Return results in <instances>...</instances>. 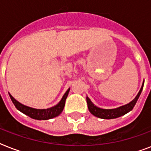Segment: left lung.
Wrapping results in <instances>:
<instances>
[{"label": "left lung", "instance_id": "8db88e82", "mask_svg": "<svg viewBox=\"0 0 151 151\" xmlns=\"http://www.w3.org/2000/svg\"><path fill=\"white\" fill-rule=\"evenodd\" d=\"M143 84H144V82L143 83L139 92V93L135 97V99L133 100H132L130 103H127L125 105L121 106L119 107L114 108V109H103V108L98 107L96 105H94L92 101L90 100L89 98L87 96L86 99H87L88 110L92 114H93L96 117H99V118H103V119H114V118H117V117H119L121 116L126 114L127 113L131 111L135 106V105H136V102L138 100L139 97L140 96L142 90H143Z\"/></svg>", "mask_w": 151, "mask_h": 151}]
</instances>
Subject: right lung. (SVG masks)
<instances>
[{
  "label": "right lung",
  "instance_id": "add662e5",
  "mask_svg": "<svg viewBox=\"0 0 151 151\" xmlns=\"http://www.w3.org/2000/svg\"><path fill=\"white\" fill-rule=\"evenodd\" d=\"M69 92H70V88L65 92V94L63 95L60 102L57 105L54 106L52 107L48 108V109H35V108L29 107V106H25L22 103H20L19 102H18L14 97H12V96L10 93H8V94H9V96L12 101V103H14L15 106L17 108V110L23 113L24 114L29 116V117H31L33 119L48 120L57 117L61 114L62 111L63 110Z\"/></svg>",
  "mask_w": 151,
  "mask_h": 151
}]
</instances>
